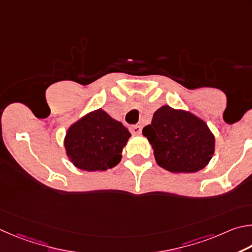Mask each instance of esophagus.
<instances>
[{
	"label": "esophagus",
	"instance_id": "obj_1",
	"mask_svg": "<svg viewBox=\"0 0 252 252\" xmlns=\"http://www.w3.org/2000/svg\"><path fill=\"white\" fill-rule=\"evenodd\" d=\"M129 130H130L131 134L136 135V134H139L140 133V130H142V128H140V126H138V125H133V126L129 127Z\"/></svg>",
	"mask_w": 252,
	"mask_h": 252
}]
</instances>
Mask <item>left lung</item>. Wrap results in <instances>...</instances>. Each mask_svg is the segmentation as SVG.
I'll return each instance as SVG.
<instances>
[{
  "mask_svg": "<svg viewBox=\"0 0 252 252\" xmlns=\"http://www.w3.org/2000/svg\"><path fill=\"white\" fill-rule=\"evenodd\" d=\"M158 166L171 173H196L208 165L215 153V136L195 115L165 105L143 128Z\"/></svg>",
  "mask_w": 252,
  "mask_h": 252,
  "instance_id": "1",
  "label": "left lung"
}]
</instances>
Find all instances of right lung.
Segmentation results:
<instances>
[{
  "label": "right lung",
  "mask_w": 252,
  "mask_h": 252,
  "mask_svg": "<svg viewBox=\"0 0 252 252\" xmlns=\"http://www.w3.org/2000/svg\"><path fill=\"white\" fill-rule=\"evenodd\" d=\"M130 133L101 108L88 113L69 127L65 136L66 155L78 169L106 170L116 166Z\"/></svg>",
  "instance_id": "right-lung-1"
}]
</instances>
